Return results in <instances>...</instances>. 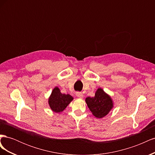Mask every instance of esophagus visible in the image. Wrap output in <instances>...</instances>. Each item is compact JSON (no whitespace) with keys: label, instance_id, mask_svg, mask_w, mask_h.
Returning a JSON list of instances; mask_svg holds the SVG:
<instances>
[{"label":"esophagus","instance_id":"1","mask_svg":"<svg viewBox=\"0 0 155 155\" xmlns=\"http://www.w3.org/2000/svg\"><path fill=\"white\" fill-rule=\"evenodd\" d=\"M76 95L78 97H79V98H83V94H82L81 92H77L76 93Z\"/></svg>","mask_w":155,"mask_h":155}]
</instances>
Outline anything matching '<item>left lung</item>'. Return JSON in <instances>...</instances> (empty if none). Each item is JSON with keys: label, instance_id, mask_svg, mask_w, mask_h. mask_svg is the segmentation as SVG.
Returning <instances> with one entry per match:
<instances>
[{"label": "left lung", "instance_id": "1", "mask_svg": "<svg viewBox=\"0 0 155 155\" xmlns=\"http://www.w3.org/2000/svg\"><path fill=\"white\" fill-rule=\"evenodd\" d=\"M85 101L92 114L97 118H104L113 107L111 97L101 88H98L94 97H88Z\"/></svg>", "mask_w": 155, "mask_h": 155}]
</instances>
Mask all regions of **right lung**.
Segmentation results:
<instances>
[{"instance_id":"1","label":"right lung","mask_w":155,"mask_h":155,"mask_svg":"<svg viewBox=\"0 0 155 155\" xmlns=\"http://www.w3.org/2000/svg\"><path fill=\"white\" fill-rule=\"evenodd\" d=\"M72 100V96L62 94L58 87H55L49 97L48 104L54 112H60L63 111Z\"/></svg>"}]
</instances>
